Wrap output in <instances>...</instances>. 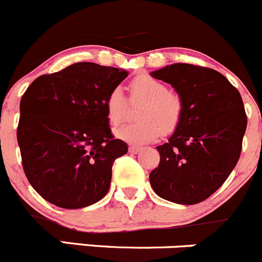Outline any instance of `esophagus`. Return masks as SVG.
Instances as JSON below:
<instances>
[{"label":"esophagus","instance_id":"34e87169","mask_svg":"<svg viewBox=\"0 0 262 262\" xmlns=\"http://www.w3.org/2000/svg\"><path fill=\"white\" fill-rule=\"evenodd\" d=\"M142 147L141 146H136V145H131L130 147H128V151H130L131 154H139L140 151H141Z\"/></svg>","mask_w":262,"mask_h":262}]
</instances>
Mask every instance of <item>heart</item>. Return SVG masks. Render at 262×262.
Listing matches in <instances>:
<instances>
[{
	"label": "heart",
	"instance_id": "heart-1",
	"mask_svg": "<svg viewBox=\"0 0 262 262\" xmlns=\"http://www.w3.org/2000/svg\"><path fill=\"white\" fill-rule=\"evenodd\" d=\"M128 90L131 99L144 101L137 112L141 120L116 127L113 134L117 139L130 144H145L155 140L160 132L169 135L177 130L184 112V102L179 94L169 92L165 83L146 74L134 78ZM104 107L111 125H118L123 120L126 99L120 88L110 92Z\"/></svg>",
	"mask_w": 262,
	"mask_h": 262
}]
</instances>
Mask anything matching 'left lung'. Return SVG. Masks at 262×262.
Returning a JSON list of instances; mask_svg holds the SVG:
<instances>
[{"instance_id": "8db88e82", "label": "left lung", "mask_w": 262, "mask_h": 262, "mask_svg": "<svg viewBox=\"0 0 262 262\" xmlns=\"http://www.w3.org/2000/svg\"><path fill=\"white\" fill-rule=\"evenodd\" d=\"M184 102L179 126L158 146L160 163L150 172L154 191L169 202L196 204L211 196L238 161L247 126L241 94L221 73L177 63L151 72Z\"/></svg>"}]
</instances>
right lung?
I'll return each mask as SVG.
<instances>
[{
  "instance_id": "1",
  "label": "right lung",
  "mask_w": 262,
  "mask_h": 262,
  "mask_svg": "<svg viewBox=\"0 0 262 262\" xmlns=\"http://www.w3.org/2000/svg\"><path fill=\"white\" fill-rule=\"evenodd\" d=\"M127 75L82 61L40 75L24 93L17 142L26 178L45 201L78 209L107 194L127 144L113 137L104 102Z\"/></svg>"
}]
</instances>
